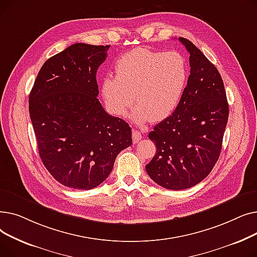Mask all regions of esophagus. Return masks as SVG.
Masks as SVG:
<instances>
[{
    "mask_svg": "<svg viewBox=\"0 0 257 257\" xmlns=\"http://www.w3.org/2000/svg\"><path fill=\"white\" fill-rule=\"evenodd\" d=\"M142 139H143V137H142V134H141L140 131H138V130H133V131H132V140H133V143H138V142H140Z\"/></svg>",
    "mask_w": 257,
    "mask_h": 257,
    "instance_id": "1",
    "label": "esophagus"
}]
</instances>
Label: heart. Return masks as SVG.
<instances>
[{"label":"heart","instance_id":"1","mask_svg":"<svg viewBox=\"0 0 257 257\" xmlns=\"http://www.w3.org/2000/svg\"><path fill=\"white\" fill-rule=\"evenodd\" d=\"M114 70L115 76L104 77L101 83L105 105L112 114L121 116L133 101L138 102L130 114L138 124L172 115L184 96L190 76L181 53L146 48L125 53L116 60Z\"/></svg>","mask_w":257,"mask_h":257}]
</instances>
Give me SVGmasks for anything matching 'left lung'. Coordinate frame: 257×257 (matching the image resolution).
Segmentation results:
<instances>
[{"label": "left lung", "mask_w": 257, "mask_h": 257, "mask_svg": "<svg viewBox=\"0 0 257 257\" xmlns=\"http://www.w3.org/2000/svg\"><path fill=\"white\" fill-rule=\"evenodd\" d=\"M190 53L191 75L172 115L149 133L156 154L146 171L158 185L174 191L201 182L217 163L229 115L219 71L192 42L179 37Z\"/></svg>", "instance_id": "left-lung-1"}]
</instances>
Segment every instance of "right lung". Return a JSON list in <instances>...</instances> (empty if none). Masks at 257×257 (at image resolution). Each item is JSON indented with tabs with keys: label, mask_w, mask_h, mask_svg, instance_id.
<instances>
[{
	"label": "right lung",
	"mask_w": 257,
	"mask_h": 257,
	"mask_svg": "<svg viewBox=\"0 0 257 257\" xmlns=\"http://www.w3.org/2000/svg\"><path fill=\"white\" fill-rule=\"evenodd\" d=\"M110 46L74 44L49 58L29 96L39 156L59 183L91 190L132 145L131 128L98 100L97 70Z\"/></svg>",
	"instance_id": "1"
}]
</instances>
